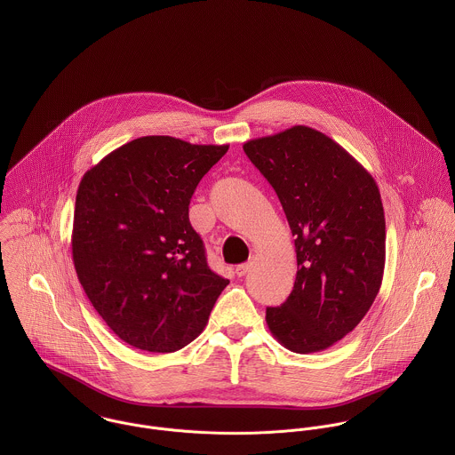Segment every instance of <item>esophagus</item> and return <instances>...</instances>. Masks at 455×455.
Returning a JSON list of instances; mask_svg holds the SVG:
<instances>
[{
  "label": "esophagus",
  "instance_id": "esophagus-1",
  "mask_svg": "<svg viewBox=\"0 0 455 455\" xmlns=\"http://www.w3.org/2000/svg\"><path fill=\"white\" fill-rule=\"evenodd\" d=\"M252 266H254V262H252V260H249V262H245V264L236 266V275H238V276H245V275L252 269Z\"/></svg>",
  "mask_w": 455,
  "mask_h": 455
}]
</instances>
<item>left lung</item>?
I'll use <instances>...</instances> for the list:
<instances>
[{"label":"left lung","instance_id":"left-lung-1","mask_svg":"<svg viewBox=\"0 0 455 455\" xmlns=\"http://www.w3.org/2000/svg\"><path fill=\"white\" fill-rule=\"evenodd\" d=\"M243 150L282 203L298 259L294 289L266 308V324L291 352H321L363 321L380 291L379 186L341 145L308 126L251 140Z\"/></svg>","mask_w":455,"mask_h":455}]
</instances>
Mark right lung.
I'll return each instance as SVG.
<instances>
[{"label":"right lung","instance_id":"obj_1","mask_svg":"<svg viewBox=\"0 0 455 455\" xmlns=\"http://www.w3.org/2000/svg\"><path fill=\"white\" fill-rule=\"evenodd\" d=\"M228 148L141 136L80 180L76 276L101 319L134 348L166 354L189 345L229 283L208 267L189 222L199 180Z\"/></svg>","mask_w":455,"mask_h":455}]
</instances>
